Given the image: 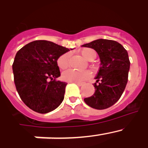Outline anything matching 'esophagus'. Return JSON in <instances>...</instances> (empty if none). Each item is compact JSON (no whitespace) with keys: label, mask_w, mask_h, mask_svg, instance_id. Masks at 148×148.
Wrapping results in <instances>:
<instances>
[{"label":"esophagus","mask_w":148,"mask_h":148,"mask_svg":"<svg viewBox=\"0 0 148 148\" xmlns=\"http://www.w3.org/2000/svg\"><path fill=\"white\" fill-rule=\"evenodd\" d=\"M75 84H77L78 86H82L83 85V83H80V82H74Z\"/></svg>","instance_id":"1"}]
</instances>
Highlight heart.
Here are the masks:
<instances>
[{"instance_id":"obj_1","label":"heart","mask_w":148,"mask_h":148,"mask_svg":"<svg viewBox=\"0 0 148 148\" xmlns=\"http://www.w3.org/2000/svg\"><path fill=\"white\" fill-rule=\"evenodd\" d=\"M81 54L85 59L91 61L96 56L95 51L90 48H84L81 51ZM70 53H64L58 59V65L60 69L65 70L70 64ZM90 73L88 71H75L73 70H68L62 74L63 79L68 82H82L90 77Z\"/></svg>"}]
</instances>
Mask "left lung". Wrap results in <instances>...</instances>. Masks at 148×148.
Here are the masks:
<instances>
[{"instance_id": "8db88e82", "label": "left lung", "mask_w": 148, "mask_h": 148, "mask_svg": "<svg viewBox=\"0 0 148 148\" xmlns=\"http://www.w3.org/2000/svg\"><path fill=\"white\" fill-rule=\"evenodd\" d=\"M82 47L95 49L101 61L95 92L84 100L94 109H107L118 101L127 83L130 65L127 52L119 42L108 39H97Z\"/></svg>"}]
</instances>
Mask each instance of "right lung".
<instances>
[{
  "mask_svg": "<svg viewBox=\"0 0 148 148\" xmlns=\"http://www.w3.org/2000/svg\"><path fill=\"white\" fill-rule=\"evenodd\" d=\"M68 51L45 40H34L18 51L12 64L14 82L21 100L31 110L47 113L61 104L67 84L56 81L61 75L57 61Z\"/></svg>",
  "mask_w": 148,
  "mask_h": 148,
  "instance_id": "right-lung-1",
  "label": "right lung"
}]
</instances>
